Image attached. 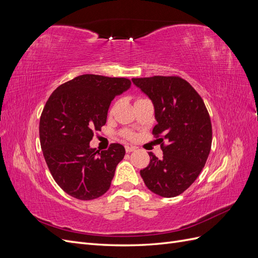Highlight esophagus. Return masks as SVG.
Masks as SVG:
<instances>
[{"mask_svg":"<svg viewBox=\"0 0 258 258\" xmlns=\"http://www.w3.org/2000/svg\"><path fill=\"white\" fill-rule=\"evenodd\" d=\"M124 148H126V152L127 153H131V152H135L136 150H137V148L135 147V146H129V145H127L126 147H124Z\"/></svg>","mask_w":258,"mask_h":258,"instance_id":"34e87169","label":"esophagus"}]
</instances>
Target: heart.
Returning <instances> with one entry per match:
<instances>
[{
	"instance_id": "heart-1",
	"label": "heart",
	"mask_w": 258,
	"mask_h": 258,
	"mask_svg": "<svg viewBox=\"0 0 258 258\" xmlns=\"http://www.w3.org/2000/svg\"><path fill=\"white\" fill-rule=\"evenodd\" d=\"M126 137H127V138H131V137H132L131 132H126Z\"/></svg>"
}]
</instances>
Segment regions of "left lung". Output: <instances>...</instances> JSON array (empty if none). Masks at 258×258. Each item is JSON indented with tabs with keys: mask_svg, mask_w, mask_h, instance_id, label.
I'll return each mask as SVG.
<instances>
[{
	"mask_svg": "<svg viewBox=\"0 0 258 258\" xmlns=\"http://www.w3.org/2000/svg\"><path fill=\"white\" fill-rule=\"evenodd\" d=\"M132 83L152 100L157 120L153 135L160 137L163 153L162 159L148 154L151 161L140 174L154 194L178 196L196 181L211 151L212 124L204 100L178 76L132 79Z\"/></svg>",
	"mask_w": 258,
	"mask_h": 258,
	"instance_id": "obj_1",
	"label": "left lung"
}]
</instances>
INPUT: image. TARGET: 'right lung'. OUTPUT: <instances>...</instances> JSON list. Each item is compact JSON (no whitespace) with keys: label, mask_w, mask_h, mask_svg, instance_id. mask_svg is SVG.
<instances>
[{"label":"right lung","mask_w":258,"mask_h":258,"mask_svg":"<svg viewBox=\"0 0 258 258\" xmlns=\"http://www.w3.org/2000/svg\"><path fill=\"white\" fill-rule=\"evenodd\" d=\"M130 86L123 77L84 74L60 85L46 102L41 147L53 179L70 196L92 200L110 188L124 147L113 143L100 152L89 143L105 124L112 100Z\"/></svg>","instance_id":"right-lung-1"}]
</instances>
